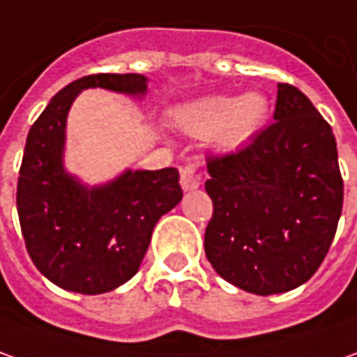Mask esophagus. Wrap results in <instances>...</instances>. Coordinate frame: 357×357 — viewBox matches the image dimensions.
Here are the masks:
<instances>
[{"label": "esophagus", "instance_id": "obj_1", "mask_svg": "<svg viewBox=\"0 0 357 357\" xmlns=\"http://www.w3.org/2000/svg\"><path fill=\"white\" fill-rule=\"evenodd\" d=\"M179 181H181V188H183V191H191L199 188L202 178H199V174L195 172V167L185 166V167H181V178H179Z\"/></svg>", "mask_w": 357, "mask_h": 357}]
</instances>
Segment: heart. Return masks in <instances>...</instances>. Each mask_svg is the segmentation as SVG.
<instances>
[{
  "instance_id": "b5f03b06",
  "label": "heart",
  "mask_w": 357,
  "mask_h": 357,
  "mask_svg": "<svg viewBox=\"0 0 357 357\" xmlns=\"http://www.w3.org/2000/svg\"><path fill=\"white\" fill-rule=\"evenodd\" d=\"M268 102L263 94L209 96L178 112V124L195 136L219 132V144L227 150L239 148L263 126Z\"/></svg>"
}]
</instances>
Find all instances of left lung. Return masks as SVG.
<instances>
[{
	"mask_svg": "<svg viewBox=\"0 0 357 357\" xmlns=\"http://www.w3.org/2000/svg\"><path fill=\"white\" fill-rule=\"evenodd\" d=\"M207 172L205 255L217 275L261 296L312 277L338 229L344 181L336 138L308 96L278 82L275 122L239 152L209 155Z\"/></svg>",
	"mask_w": 357,
	"mask_h": 357,
	"instance_id": "left-lung-1",
	"label": "left lung"
}]
</instances>
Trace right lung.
Listing matches in <instances>:
<instances>
[{
    "label": "right lung",
    "instance_id": "add662e5",
    "mask_svg": "<svg viewBox=\"0 0 357 357\" xmlns=\"http://www.w3.org/2000/svg\"><path fill=\"white\" fill-rule=\"evenodd\" d=\"M144 75H91L51 98L27 134L17 181V213L25 247L39 273L61 289L102 294L134 277L158 219L183 191L176 167L126 169L114 181L86 188L65 172V128L84 89L144 96Z\"/></svg>",
    "mask_w": 357,
    "mask_h": 357
}]
</instances>
